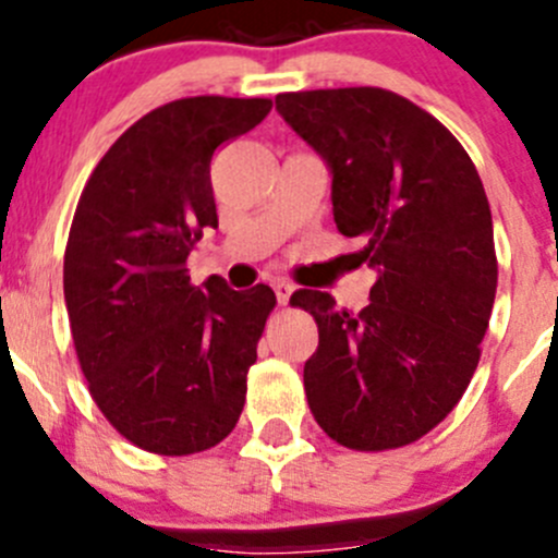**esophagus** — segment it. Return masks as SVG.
Instances as JSON below:
<instances>
[{
    "instance_id": "34e87169",
    "label": "esophagus",
    "mask_w": 558,
    "mask_h": 558,
    "mask_svg": "<svg viewBox=\"0 0 558 558\" xmlns=\"http://www.w3.org/2000/svg\"><path fill=\"white\" fill-rule=\"evenodd\" d=\"M291 291H294V286H291L289 280H275V296H278V305H289Z\"/></svg>"
}]
</instances>
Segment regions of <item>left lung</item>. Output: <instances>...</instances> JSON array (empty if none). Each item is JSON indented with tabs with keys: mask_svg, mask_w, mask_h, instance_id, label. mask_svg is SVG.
Segmentation results:
<instances>
[{
	"mask_svg": "<svg viewBox=\"0 0 558 558\" xmlns=\"http://www.w3.org/2000/svg\"><path fill=\"white\" fill-rule=\"evenodd\" d=\"M275 105L331 167L337 232L378 269L359 315L326 291L291 294L318 326L311 413L351 451L410 446L459 404L481 362L497 294L481 174L435 116L386 88L289 92Z\"/></svg>",
	"mask_w": 558,
	"mask_h": 558,
	"instance_id": "8db88e82",
	"label": "left lung"
}]
</instances>
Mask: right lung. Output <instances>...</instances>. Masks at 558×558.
Returning a JSON list of instances; mask_svg holds the SVG:
<instances>
[{"label":"right lung","mask_w":558,"mask_h":558,"mask_svg":"<svg viewBox=\"0 0 558 558\" xmlns=\"http://www.w3.org/2000/svg\"><path fill=\"white\" fill-rule=\"evenodd\" d=\"M272 99L185 97L126 129L94 167L64 251V300L88 391L112 429L159 456L216 448L238 426L247 369L278 305L258 283H191L218 227L210 161Z\"/></svg>","instance_id":"obj_1"}]
</instances>
